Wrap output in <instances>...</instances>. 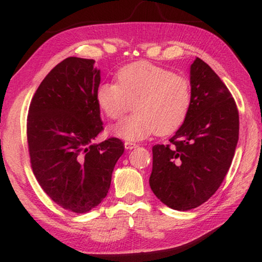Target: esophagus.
Returning <instances> with one entry per match:
<instances>
[{"label":"esophagus","mask_w":262,"mask_h":262,"mask_svg":"<svg viewBox=\"0 0 262 262\" xmlns=\"http://www.w3.org/2000/svg\"><path fill=\"white\" fill-rule=\"evenodd\" d=\"M136 147H139V144L135 143V142H130V141L129 142H128V141L125 142V148L126 149H134Z\"/></svg>","instance_id":"obj_1"}]
</instances>
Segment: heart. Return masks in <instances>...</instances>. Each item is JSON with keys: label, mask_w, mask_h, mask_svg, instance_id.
<instances>
[{"label": "heart", "mask_w": 262, "mask_h": 262, "mask_svg": "<svg viewBox=\"0 0 262 262\" xmlns=\"http://www.w3.org/2000/svg\"><path fill=\"white\" fill-rule=\"evenodd\" d=\"M117 79L118 83H101L96 97L111 120H120L135 108L115 128L118 135L128 140L143 139L155 132L167 135L185 122L192 106V86L184 75L141 61L121 68Z\"/></svg>", "instance_id": "1"}]
</instances>
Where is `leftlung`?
Segmentation results:
<instances>
[{"label":"left lung","mask_w":262,"mask_h":262,"mask_svg":"<svg viewBox=\"0 0 262 262\" xmlns=\"http://www.w3.org/2000/svg\"><path fill=\"white\" fill-rule=\"evenodd\" d=\"M192 106L168 144L152 148L149 184L164 205L189 210L220 188L234 156L239 113L231 92L205 61L190 66Z\"/></svg>","instance_id":"left-lung-1"}]
</instances>
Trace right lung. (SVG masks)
Listing matches in <instances>:
<instances>
[{
	"instance_id": "right-lung-1",
	"label": "right lung",
	"mask_w": 262,
	"mask_h": 262,
	"mask_svg": "<svg viewBox=\"0 0 262 262\" xmlns=\"http://www.w3.org/2000/svg\"><path fill=\"white\" fill-rule=\"evenodd\" d=\"M91 59L70 56L43 78L31 100L26 135L33 174L66 210L83 214L107 195L115 163L125 150L118 137L92 143L104 130Z\"/></svg>"
}]
</instances>
